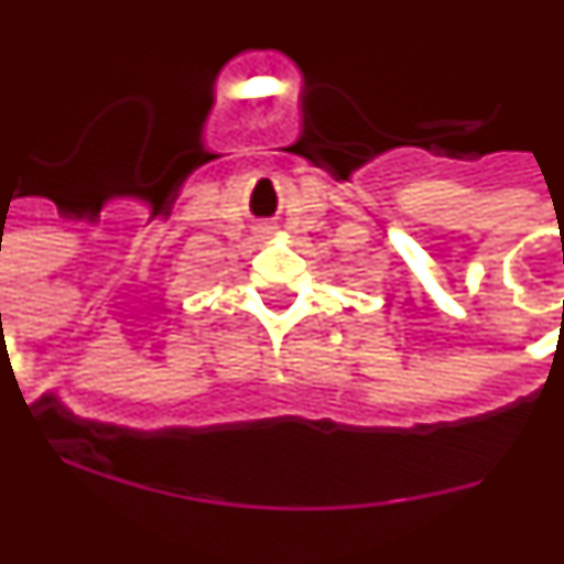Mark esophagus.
Instances as JSON below:
<instances>
[{"mask_svg": "<svg viewBox=\"0 0 564 564\" xmlns=\"http://www.w3.org/2000/svg\"><path fill=\"white\" fill-rule=\"evenodd\" d=\"M272 230H275V228H264V234H267V236H270V234H272Z\"/></svg>", "mask_w": 564, "mask_h": 564, "instance_id": "esophagus-1", "label": "esophagus"}]
</instances>
